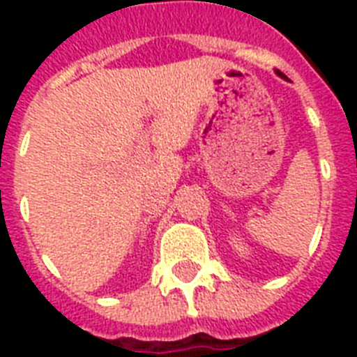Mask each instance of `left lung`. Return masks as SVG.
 <instances>
[{"label": "left lung", "mask_w": 357, "mask_h": 357, "mask_svg": "<svg viewBox=\"0 0 357 357\" xmlns=\"http://www.w3.org/2000/svg\"><path fill=\"white\" fill-rule=\"evenodd\" d=\"M276 74H278V75H280V77H283V79H287V77H285V75H283V74H282V72H278V70H276Z\"/></svg>", "instance_id": "obj_1"}]
</instances>
